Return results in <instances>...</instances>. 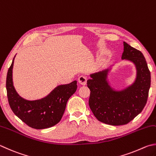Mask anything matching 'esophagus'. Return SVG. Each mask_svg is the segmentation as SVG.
I'll use <instances>...</instances> for the list:
<instances>
[{
  "label": "esophagus",
  "instance_id": "obj_1",
  "mask_svg": "<svg viewBox=\"0 0 156 156\" xmlns=\"http://www.w3.org/2000/svg\"><path fill=\"white\" fill-rule=\"evenodd\" d=\"M87 80V77H86V76H84V75H81L78 78V81L79 82V83L81 85H83V86L86 84Z\"/></svg>",
  "mask_w": 156,
  "mask_h": 156
}]
</instances>
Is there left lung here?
Listing matches in <instances>:
<instances>
[{
    "mask_svg": "<svg viewBox=\"0 0 156 156\" xmlns=\"http://www.w3.org/2000/svg\"><path fill=\"white\" fill-rule=\"evenodd\" d=\"M122 60L136 65V79L132 86L117 92L106 81L107 70L90 75L87 86L90 90L89 106L98 121L106 124H127L137 116L147 103L151 86V74L143 54L124 42Z\"/></svg>",
    "mask_w": 156,
    "mask_h": 156,
    "instance_id": "1",
    "label": "left lung"
}]
</instances>
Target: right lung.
Listing matches in <instances>:
<instances>
[{
  "mask_svg": "<svg viewBox=\"0 0 156 156\" xmlns=\"http://www.w3.org/2000/svg\"><path fill=\"white\" fill-rule=\"evenodd\" d=\"M13 62L14 58L7 72L6 88L9 104L14 114L32 128L45 129L57 124L64 113L67 101L77 90V81L58 86L44 98L26 101L17 94L13 86Z\"/></svg>",
  "mask_w": 156,
  "mask_h": 156,
  "instance_id": "right-lung-1",
  "label": "right lung"
}]
</instances>
